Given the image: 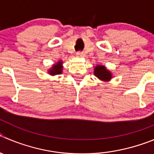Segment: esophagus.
Masks as SVG:
<instances>
[{"instance_id": "34e87169", "label": "esophagus", "mask_w": 154, "mask_h": 154, "mask_svg": "<svg viewBox=\"0 0 154 154\" xmlns=\"http://www.w3.org/2000/svg\"><path fill=\"white\" fill-rule=\"evenodd\" d=\"M77 57H84V54L82 51H77Z\"/></svg>"}]
</instances>
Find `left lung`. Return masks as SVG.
<instances>
[{
  "mask_svg": "<svg viewBox=\"0 0 154 154\" xmlns=\"http://www.w3.org/2000/svg\"><path fill=\"white\" fill-rule=\"evenodd\" d=\"M95 76H97L98 78L103 80H109L111 79V73L109 70H106L104 66L98 65L96 67L94 70Z\"/></svg>",
  "mask_w": 154,
  "mask_h": 154,
  "instance_id": "1",
  "label": "left lung"
}]
</instances>
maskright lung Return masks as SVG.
Wrapping results in <instances>:
<instances>
[{"instance_id":"obj_1","label":"right lung","mask_w":154,"mask_h":154,"mask_svg":"<svg viewBox=\"0 0 154 154\" xmlns=\"http://www.w3.org/2000/svg\"><path fill=\"white\" fill-rule=\"evenodd\" d=\"M61 62L59 61L58 64H55L51 67V70H49V74L51 75H54V74H60L62 72V66L61 65Z\"/></svg>"}]
</instances>
